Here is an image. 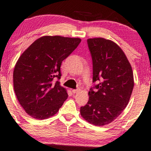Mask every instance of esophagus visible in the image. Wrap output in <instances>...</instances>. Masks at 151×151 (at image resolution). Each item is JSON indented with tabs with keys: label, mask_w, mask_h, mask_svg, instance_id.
I'll use <instances>...</instances> for the list:
<instances>
[{
	"label": "esophagus",
	"mask_w": 151,
	"mask_h": 151,
	"mask_svg": "<svg viewBox=\"0 0 151 151\" xmlns=\"http://www.w3.org/2000/svg\"><path fill=\"white\" fill-rule=\"evenodd\" d=\"M79 91H80V89H73L72 92L73 93H78V92Z\"/></svg>",
	"instance_id": "1"
}]
</instances>
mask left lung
Here are the masks:
<instances>
[{
	"label": "left lung",
	"mask_w": 151,
	"mask_h": 151,
	"mask_svg": "<svg viewBox=\"0 0 151 151\" xmlns=\"http://www.w3.org/2000/svg\"><path fill=\"white\" fill-rule=\"evenodd\" d=\"M87 42L98 91H88V101L81 107V115L90 124L104 126L115 120L128 104L134 87L133 72L124 52L114 42L102 37Z\"/></svg>",
	"instance_id": "1"
}]
</instances>
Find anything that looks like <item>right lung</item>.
<instances>
[{
	"label": "right lung",
	"instance_id": "obj_1",
	"mask_svg": "<svg viewBox=\"0 0 151 151\" xmlns=\"http://www.w3.org/2000/svg\"><path fill=\"white\" fill-rule=\"evenodd\" d=\"M81 42L80 38L43 36L19 57L13 75L14 91L32 117L45 119L54 116L67 99V90L53 79L60 78L62 62Z\"/></svg>",
	"mask_w": 151,
	"mask_h": 151
}]
</instances>
